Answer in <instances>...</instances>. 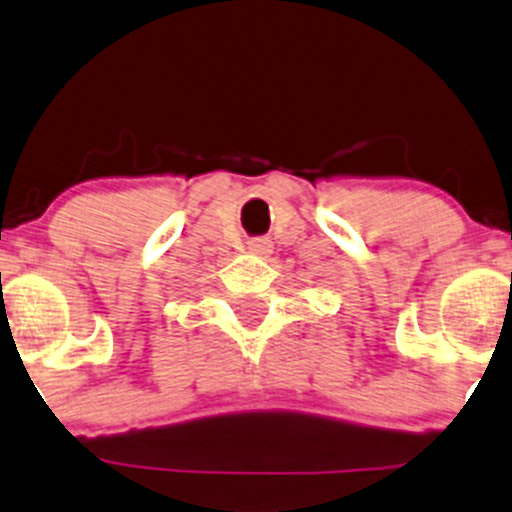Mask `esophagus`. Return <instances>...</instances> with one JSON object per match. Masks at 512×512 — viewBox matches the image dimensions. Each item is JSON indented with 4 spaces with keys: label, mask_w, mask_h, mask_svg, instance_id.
<instances>
[{
    "label": "esophagus",
    "mask_w": 512,
    "mask_h": 512,
    "mask_svg": "<svg viewBox=\"0 0 512 512\" xmlns=\"http://www.w3.org/2000/svg\"><path fill=\"white\" fill-rule=\"evenodd\" d=\"M247 250L252 252V255H260V257H267L272 252V242L267 240V237H255V240L247 242Z\"/></svg>",
    "instance_id": "1"
}]
</instances>
